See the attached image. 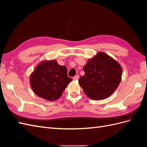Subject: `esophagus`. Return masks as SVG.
<instances>
[{
	"label": "esophagus",
	"mask_w": 147,
	"mask_h": 147,
	"mask_svg": "<svg viewBox=\"0 0 147 147\" xmlns=\"http://www.w3.org/2000/svg\"><path fill=\"white\" fill-rule=\"evenodd\" d=\"M79 78V76L78 75H75V77H74V78H73V79L74 80H77Z\"/></svg>",
	"instance_id": "34e87169"
}]
</instances>
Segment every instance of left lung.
Returning a JSON list of instances; mask_svg holds the SVG:
<instances>
[{"label":"left lung","instance_id":"1","mask_svg":"<svg viewBox=\"0 0 147 147\" xmlns=\"http://www.w3.org/2000/svg\"><path fill=\"white\" fill-rule=\"evenodd\" d=\"M84 75L78 83L92 100H100L112 95L121 80V65L113 57L100 51L83 67Z\"/></svg>","mask_w":147,"mask_h":147}]
</instances>
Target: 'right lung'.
Listing matches in <instances>:
<instances>
[{
    "label": "right lung",
    "mask_w": 147,
    "mask_h": 147,
    "mask_svg": "<svg viewBox=\"0 0 147 147\" xmlns=\"http://www.w3.org/2000/svg\"><path fill=\"white\" fill-rule=\"evenodd\" d=\"M72 78L67 76L65 65H60L56 60L40 62L30 75L31 88L38 97L49 101L58 99Z\"/></svg>",
    "instance_id": "obj_1"
}]
</instances>
